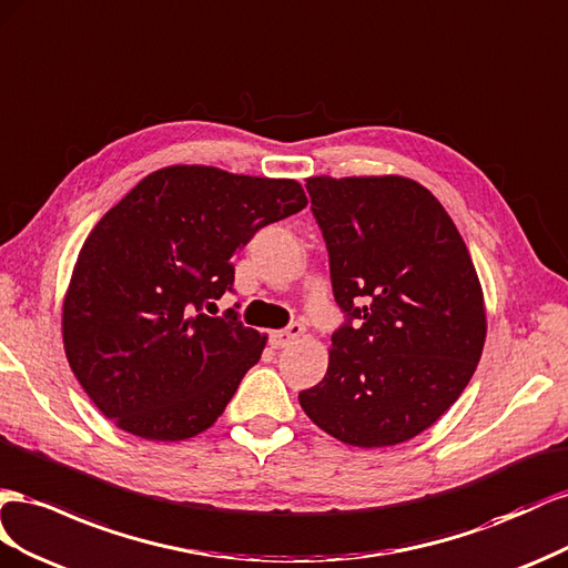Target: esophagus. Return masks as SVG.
Returning <instances> with one entry per match:
<instances>
[{
    "label": "esophagus",
    "instance_id": "1",
    "mask_svg": "<svg viewBox=\"0 0 568 568\" xmlns=\"http://www.w3.org/2000/svg\"><path fill=\"white\" fill-rule=\"evenodd\" d=\"M304 335V326L302 323H290L287 328H283V331H273L271 335H268V343H271V347H275V349H283V347H287V345H293L297 337H302Z\"/></svg>",
    "mask_w": 568,
    "mask_h": 568
}]
</instances>
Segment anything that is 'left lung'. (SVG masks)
I'll use <instances>...</instances> for the list:
<instances>
[{
	"instance_id": "1",
	"label": "left lung",
	"mask_w": 568,
	"mask_h": 568,
	"mask_svg": "<svg viewBox=\"0 0 568 568\" xmlns=\"http://www.w3.org/2000/svg\"><path fill=\"white\" fill-rule=\"evenodd\" d=\"M306 192L345 323L302 409L345 445L412 440L459 399L480 359L471 256L443 204L409 178L318 175Z\"/></svg>"
}]
</instances>
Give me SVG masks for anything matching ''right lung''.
<instances>
[{
    "label": "right lung",
    "instance_id": "add662e5",
    "mask_svg": "<svg viewBox=\"0 0 568 568\" xmlns=\"http://www.w3.org/2000/svg\"><path fill=\"white\" fill-rule=\"evenodd\" d=\"M304 206L295 181L169 166L109 209L63 300V347L97 409L148 440L214 426L266 337L204 304L233 293L256 231Z\"/></svg>",
    "mask_w": 568,
    "mask_h": 568
}]
</instances>
